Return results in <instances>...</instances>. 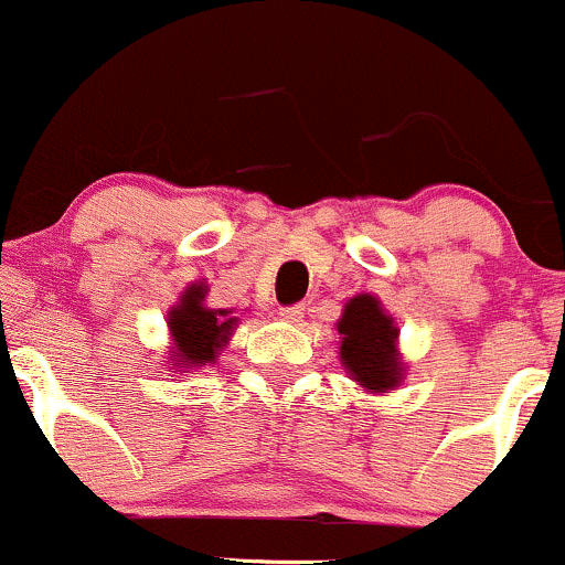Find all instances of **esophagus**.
Instances as JSON below:
<instances>
[{
	"label": "esophagus",
	"instance_id": "esophagus-1",
	"mask_svg": "<svg viewBox=\"0 0 565 565\" xmlns=\"http://www.w3.org/2000/svg\"><path fill=\"white\" fill-rule=\"evenodd\" d=\"M302 305H287V308H281L278 310V316H281L284 321H289V323H297L302 319Z\"/></svg>",
	"mask_w": 565,
	"mask_h": 565
}]
</instances>
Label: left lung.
<instances>
[{
	"instance_id": "obj_1",
	"label": "left lung",
	"mask_w": 565,
	"mask_h": 565,
	"mask_svg": "<svg viewBox=\"0 0 565 565\" xmlns=\"http://www.w3.org/2000/svg\"><path fill=\"white\" fill-rule=\"evenodd\" d=\"M337 332L342 334L340 359L359 385L366 391H391L401 382V364L395 359V334L391 316L372 295H359L345 305Z\"/></svg>"
}]
</instances>
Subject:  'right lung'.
Wrapping results in <instances>:
<instances>
[{
    "label": "right lung",
    "mask_w": 565,
    "mask_h": 565,
    "mask_svg": "<svg viewBox=\"0 0 565 565\" xmlns=\"http://www.w3.org/2000/svg\"><path fill=\"white\" fill-rule=\"evenodd\" d=\"M204 284H193L180 305L170 310V332L185 366L212 364L236 323V319H228L231 310L204 308Z\"/></svg>",
    "instance_id": "add662e5"
}]
</instances>
